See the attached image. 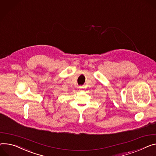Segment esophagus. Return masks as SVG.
<instances>
[{"label":"esophagus","instance_id":"1","mask_svg":"<svg viewBox=\"0 0 156 156\" xmlns=\"http://www.w3.org/2000/svg\"><path fill=\"white\" fill-rule=\"evenodd\" d=\"M80 89H81V88H82V87H80Z\"/></svg>","mask_w":156,"mask_h":156}]
</instances>
